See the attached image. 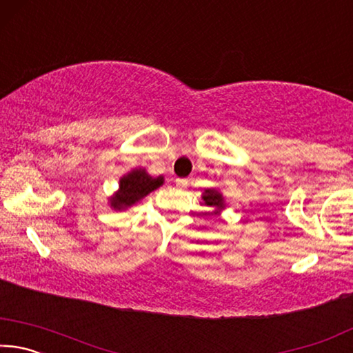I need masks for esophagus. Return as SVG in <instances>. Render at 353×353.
Listing matches in <instances>:
<instances>
[{"label": "esophagus", "mask_w": 353, "mask_h": 353, "mask_svg": "<svg viewBox=\"0 0 353 353\" xmlns=\"http://www.w3.org/2000/svg\"><path fill=\"white\" fill-rule=\"evenodd\" d=\"M176 185L179 188H187L188 187V179H176Z\"/></svg>", "instance_id": "1"}]
</instances>
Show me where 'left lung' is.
I'll return each mask as SVG.
<instances>
[{
  "instance_id": "1",
  "label": "left lung",
  "mask_w": 353,
  "mask_h": 353,
  "mask_svg": "<svg viewBox=\"0 0 353 353\" xmlns=\"http://www.w3.org/2000/svg\"><path fill=\"white\" fill-rule=\"evenodd\" d=\"M202 199L205 201L207 205L210 207H216V208H224V199L221 193H218L216 190H205L204 191V196H202Z\"/></svg>"
}]
</instances>
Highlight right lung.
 I'll return each mask as SVG.
<instances>
[{
  "label": "right lung",
  "instance_id": "1",
  "mask_svg": "<svg viewBox=\"0 0 353 353\" xmlns=\"http://www.w3.org/2000/svg\"><path fill=\"white\" fill-rule=\"evenodd\" d=\"M163 183V177H151L145 170H135L129 172L119 181V191L115 198L110 199V205L115 210H123L141 198L151 193L155 188H159Z\"/></svg>",
  "mask_w": 353,
  "mask_h": 353
}]
</instances>
